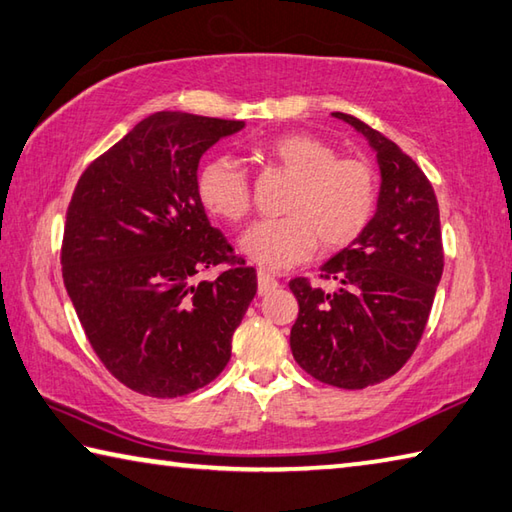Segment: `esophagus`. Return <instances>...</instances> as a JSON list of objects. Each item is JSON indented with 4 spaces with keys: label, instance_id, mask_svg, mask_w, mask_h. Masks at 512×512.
<instances>
[{
    "label": "esophagus",
    "instance_id": "esophagus-1",
    "mask_svg": "<svg viewBox=\"0 0 512 512\" xmlns=\"http://www.w3.org/2000/svg\"><path fill=\"white\" fill-rule=\"evenodd\" d=\"M273 288H277L275 277L268 271H262V268H259V271H257V291H259V295L271 293Z\"/></svg>",
    "mask_w": 512,
    "mask_h": 512
}]
</instances>
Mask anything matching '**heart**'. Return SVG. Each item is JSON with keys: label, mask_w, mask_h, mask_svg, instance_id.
Returning a JSON list of instances; mask_svg holds the SVG:
<instances>
[{"label": "heart", "mask_w": 512, "mask_h": 512, "mask_svg": "<svg viewBox=\"0 0 512 512\" xmlns=\"http://www.w3.org/2000/svg\"><path fill=\"white\" fill-rule=\"evenodd\" d=\"M268 170L293 176L282 199L284 217L264 219L241 239V253L259 266L282 271L309 259L318 244L338 250L369 226L378 203L374 165L360 156H338L313 134H282L255 150ZM197 194L210 215L239 224L253 208L250 176L235 159L215 156L199 167Z\"/></svg>", "instance_id": "heart-1"}]
</instances>
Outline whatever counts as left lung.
<instances>
[{
    "instance_id": "obj_1",
    "label": "left lung",
    "mask_w": 512,
    "mask_h": 512,
    "mask_svg": "<svg viewBox=\"0 0 512 512\" xmlns=\"http://www.w3.org/2000/svg\"><path fill=\"white\" fill-rule=\"evenodd\" d=\"M367 136L383 185L362 235L322 266L324 291L306 277L288 282L300 313L291 327L297 365L320 383L365 389L394 376L430 318L443 273L439 203L421 167L394 141L351 114L333 111Z\"/></svg>"
}]
</instances>
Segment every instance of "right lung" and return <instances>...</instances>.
I'll list each match as a JSON object with an SVG mask.
<instances>
[{"label":"right lung","instance_id":"add662e5","mask_svg":"<svg viewBox=\"0 0 512 512\" xmlns=\"http://www.w3.org/2000/svg\"><path fill=\"white\" fill-rule=\"evenodd\" d=\"M244 127L156 111L78 179L62 277L91 349L138 394L176 398L215 380L257 293V273L212 228L197 194L208 147ZM229 268L212 283L196 275Z\"/></svg>","mask_w":512,"mask_h":512}]
</instances>
